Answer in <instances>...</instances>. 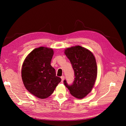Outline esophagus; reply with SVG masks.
<instances>
[{
	"mask_svg": "<svg viewBox=\"0 0 126 126\" xmlns=\"http://www.w3.org/2000/svg\"><path fill=\"white\" fill-rule=\"evenodd\" d=\"M61 78H62V81L63 82V80L64 79V76H62V77H61Z\"/></svg>",
	"mask_w": 126,
	"mask_h": 126,
	"instance_id": "obj_1",
	"label": "esophagus"
}]
</instances>
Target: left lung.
<instances>
[{"instance_id":"left-lung-1","label":"left lung","mask_w":126,"mask_h":126,"mask_svg":"<svg viewBox=\"0 0 126 126\" xmlns=\"http://www.w3.org/2000/svg\"><path fill=\"white\" fill-rule=\"evenodd\" d=\"M64 54L71 63L75 77L71 85H68L66 80L64 85L74 97L82 99L91 91L96 81V59L92 52L80 46L66 49Z\"/></svg>"}]
</instances>
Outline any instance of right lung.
<instances>
[{"mask_svg": "<svg viewBox=\"0 0 126 126\" xmlns=\"http://www.w3.org/2000/svg\"><path fill=\"white\" fill-rule=\"evenodd\" d=\"M52 49L40 47L33 50L22 64L21 77L29 93L40 99L50 96L61 81L51 66Z\"/></svg>", "mask_w": 126, "mask_h": 126, "instance_id": "obj_1", "label": "right lung"}]
</instances>
